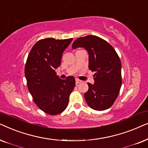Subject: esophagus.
Listing matches in <instances>:
<instances>
[{"mask_svg": "<svg viewBox=\"0 0 148 148\" xmlns=\"http://www.w3.org/2000/svg\"><path fill=\"white\" fill-rule=\"evenodd\" d=\"M82 82V80H78V79H76V84L80 83V82Z\"/></svg>", "mask_w": 148, "mask_h": 148, "instance_id": "34e87169", "label": "esophagus"}]
</instances>
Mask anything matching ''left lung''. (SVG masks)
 <instances>
[{
    "mask_svg": "<svg viewBox=\"0 0 148 148\" xmlns=\"http://www.w3.org/2000/svg\"><path fill=\"white\" fill-rule=\"evenodd\" d=\"M72 49L82 47L88 54V68L95 72V83L88 82L84 99L92 109L102 111L113 105L122 84L121 62L117 53L107 41L93 35L80 37Z\"/></svg>",
    "mask_w": 148,
    "mask_h": 148,
    "instance_id": "obj_1",
    "label": "left lung"
}]
</instances>
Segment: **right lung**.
Here are the masks:
<instances>
[{"mask_svg": "<svg viewBox=\"0 0 148 148\" xmlns=\"http://www.w3.org/2000/svg\"><path fill=\"white\" fill-rule=\"evenodd\" d=\"M72 40L42 39L33 46L27 57L25 66L27 88L36 106L50 115L66 110L69 96L75 86L73 76L62 80L56 72L63 53Z\"/></svg>", "mask_w": 148, "mask_h": 148, "instance_id": "obj_1", "label": "right lung"}]
</instances>
